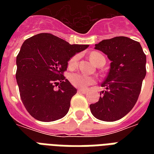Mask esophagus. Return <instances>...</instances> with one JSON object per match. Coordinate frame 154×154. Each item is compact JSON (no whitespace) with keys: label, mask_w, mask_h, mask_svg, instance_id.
Wrapping results in <instances>:
<instances>
[{"label":"esophagus","mask_w":154,"mask_h":154,"mask_svg":"<svg viewBox=\"0 0 154 154\" xmlns=\"http://www.w3.org/2000/svg\"><path fill=\"white\" fill-rule=\"evenodd\" d=\"M77 92H78V93H82V94H85V93H87V90L86 89H77Z\"/></svg>","instance_id":"1"}]
</instances>
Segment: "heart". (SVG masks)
I'll use <instances>...</instances> for the list:
<instances>
[{"label": "heart", "instance_id": "obj_1", "mask_svg": "<svg viewBox=\"0 0 154 154\" xmlns=\"http://www.w3.org/2000/svg\"><path fill=\"white\" fill-rule=\"evenodd\" d=\"M102 57L103 55L100 53L93 52L90 54V56H89V58H90L92 62L97 65V62H98L99 59ZM77 60H78V56L76 55L74 57H72L69 60V65L70 67H74L75 65H77ZM69 81L73 86L79 88V89H85V88H87L90 85L95 83V80L93 77H89V76L83 74V73H80V72L72 73L69 76Z\"/></svg>", "mask_w": 154, "mask_h": 154}]
</instances>
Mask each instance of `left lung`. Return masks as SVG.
<instances>
[{"mask_svg": "<svg viewBox=\"0 0 154 154\" xmlns=\"http://www.w3.org/2000/svg\"><path fill=\"white\" fill-rule=\"evenodd\" d=\"M95 49L107 55L110 69L101 87L97 102L89 105L92 114L104 122H115L125 117L138 99L146 74V56L140 43L126 37L103 40Z\"/></svg>", "mask_w": 154, "mask_h": 154, "instance_id": "left-lung-1", "label": "left lung"}]
</instances>
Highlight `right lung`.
Wrapping results in <instances>:
<instances>
[{"instance_id": "1", "label": "right lung", "mask_w": 154, "mask_h": 154, "mask_svg": "<svg viewBox=\"0 0 154 154\" xmlns=\"http://www.w3.org/2000/svg\"><path fill=\"white\" fill-rule=\"evenodd\" d=\"M88 47L70 45L50 33H39L24 42L17 57L16 79L21 101L35 119L53 122L67 114L77 89L63 72L70 58Z\"/></svg>"}]
</instances>
